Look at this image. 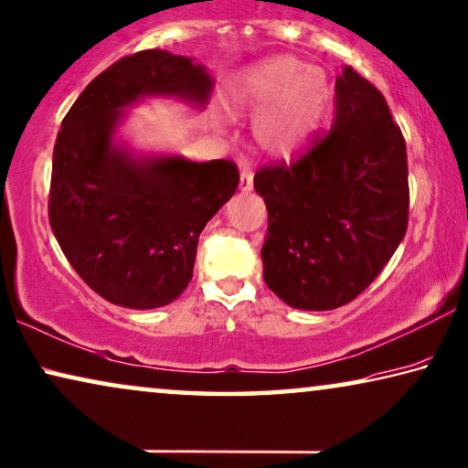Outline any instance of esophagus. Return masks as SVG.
I'll list each match as a JSON object with an SVG mask.
<instances>
[{"instance_id":"obj_1","label":"esophagus","mask_w":468,"mask_h":468,"mask_svg":"<svg viewBox=\"0 0 468 468\" xmlns=\"http://www.w3.org/2000/svg\"><path fill=\"white\" fill-rule=\"evenodd\" d=\"M250 189H253V171H250L249 166H245L240 171V192L247 194Z\"/></svg>"}]
</instances>
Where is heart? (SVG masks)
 Returning <instances> with one entry per match:
<instances>
[{
	"mask_svg": "<svg viewBox=\"0 0 468 468\" xmlns=\"http://www.w3.org/2000/svg\"><path fill=\"white\" fill-rule=\"evenodd\" d=\"M331 88L321 67L276 54L236 73L228 103L250 113L257 145L270 155H291L313 139L327 112Z\"/></svg>",
	"mask_w": 468,
	"mask_h": 468,
	"instance_id": "b5f03b06",
	"label": "heart"
}]
</instances>
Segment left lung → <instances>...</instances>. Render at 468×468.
Wrapping results in <instances>:
<instances>
[{"instance_id":"obj_1","label":"left lung","mask_w":468,"mask_h":468,"mask_svg":"<svg viewBox=\"0 0 468 468\" xmlns=\"http://www.w3.org/2000/svg\"><path fill=\"white\" fill-rule=\"evenodd\" d=\"M263 279L297 310H334L369 287L408 229L403 134L382 92L344 67L327 137L291 166H266Z\"/></svg>"}]
</instances>
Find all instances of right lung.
<instances>
[{"label":"right lung","instance_id":"obj_1","mask_svg":"<svg viewBox=\"0 0 468 468\" xmlns=\"http://www.w3.org/2000/svg\"><path fill=\"white\" fill-rule=\"evenodd\" d=\"M215 80L168 50L120 58L84 88L54 145L50 226L73 270L116 306H166L192 281L200 232L239 187L229 160L139 154L118 137L126 110L177 99L205 110Z\"/></svg>","mask_w":468,"mask_h":468}]
</instances>
